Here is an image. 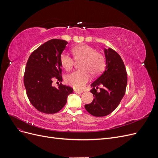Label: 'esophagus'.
Wrapping results in <instances>:
<instances>
[{"instance_id": "34e87169", "label": "esophagus", "mask_w": 158, "mask_h": 158, "mask_svg": "<svg viewBox=\"0 0 158 158\" xmlns=\"http://www.w3.org/2000/svg\"><path fill=\"white\" fill-rule=\"evenodd\" d=\"M74 92L76 93V94H82V93H83L82 91H78V90H76V89L74 90Z\"/></svg>"}]
</instances>
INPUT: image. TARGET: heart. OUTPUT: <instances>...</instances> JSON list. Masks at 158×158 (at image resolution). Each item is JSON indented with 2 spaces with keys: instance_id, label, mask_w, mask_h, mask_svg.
I'll return each instance as SVG.
<instances>
[{
  "instance_id": "b5f03b06",
  "label": "heart",
  "mask_w": 158,
  "mask_h": 158,
  "mask_svg": "<svg viewBox=\"0 0 158 158\" xmlns=\"http://www.w3.org/2000/svg\"><path fill=\"white\" fill-rule=\"evenodd\" d=\"M77 62H81V70L72 72L65 76V82L74 88L82 89L93 76L99 74L104 70L106 59L103 55L96 52L93 47L88 45L76 46L72 50ZM60 64L66 70H70L74 64L75 60L67 52H63L60 57Z\"/></svg>"
}]
</instances>
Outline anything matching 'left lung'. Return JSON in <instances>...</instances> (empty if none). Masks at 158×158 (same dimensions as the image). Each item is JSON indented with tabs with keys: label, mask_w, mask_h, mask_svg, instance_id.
<instances>
[{
	"label": "left lung",
	"mask_w": 158,
	"mask_h": 158,
	"mask_svg": "<svg viewBox=\"0 0 158 158\" xmlns=\"http://www.w3.org/2000/svg\"><path fill=\"white\" fill-rule=\"evenodd\" d=\"M106 69L91 84L90 92L94 95L92 103L85 105L86 111L95 117L107 116L120 103L125 94L127 74L123 61L116 51L104 49ZM99 85L102 88L99 92Z\"/></svg>",
	"instance_id": "8db88e82"
}]
</instances>
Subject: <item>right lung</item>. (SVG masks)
Here are the masks:
<instances>
[{"label": "right lung", "mask_w": 158, "mask_h": 158, "mask_svg": "<svg viewBox=\"0 0 158 158\" xmlns=\"http://www.w3.org/2000/svg\"><path fill=\"white\" fill-rule=\"evenodd\" d=\"M68 42L53 39L33 51L27 60L23 82L27 98L38 111L46 114L59 112L65 106L73 89L60 84L52 86V81H63L60 57Z\"/></svg>", "instance_id": "obj_1"}]
</instances>
